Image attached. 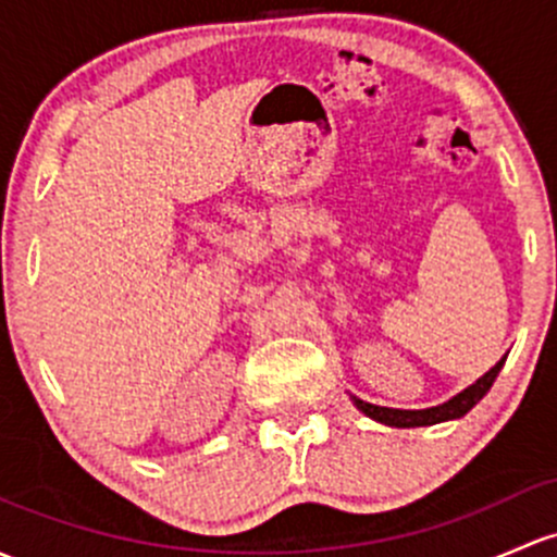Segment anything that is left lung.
<instances>
[{
  "label": "left lung",
  "instance_id": "left-lung-1",
  "mask_svg": "<svg viewBox=\"0 0 557 557\" xmlns=\"http://www.w3.org/2000/svg\"><path fill=\"white\" fill-rule=\"evenodd\" d=\"M502 366H505V357H502V360L496 362V366L491 368L488 373H483V376H480L475 384H470L467 389H461L459 395L450 397L448 403H443V406H435V408H421V411H400V408L373 406V403L360 400V397H355V395H352V400H355V406L360 408L362 413H366V417L382 421V424H389V426H430V424H437V421L465 417V413L470 411L472 406H478V403L483 400L485 392L491 389L494 379L499 376Z\"/></svg>",
  "mask_w": 557,
  "mask_h": 557
}]
</instances>
